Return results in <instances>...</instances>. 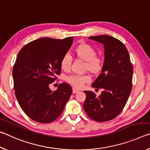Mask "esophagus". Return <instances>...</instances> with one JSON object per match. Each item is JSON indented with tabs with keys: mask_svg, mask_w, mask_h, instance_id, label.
I'll list each match as a JSON object with an SVG mask.
<instances>
[{
	"mask_svg": "<svg viewBox=\"0 0 150 150\" xmlns=\"http://www.w3.org/2000/svg\"><path fill=\"white\" fill-rule=\"evenodd\" d=\"M78 92H79V91L77 90V89H76V88H73V93L75 94V93H78Z\"/></svg>",
	"mask_w": 150,
	"mask_h": 150,
	"instance_id": "1",
	"label": "esophagus"
}]
</instances>
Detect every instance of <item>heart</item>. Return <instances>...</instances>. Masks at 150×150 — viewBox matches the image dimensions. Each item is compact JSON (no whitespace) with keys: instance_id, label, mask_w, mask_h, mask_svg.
<instances>
[{"instance_id":"heart-1","label":"heart","mask_w":150,"mask_h":150,"mask_svg":"<svg viewBox=\"0 0 150 150\" xmlns=\"http://www.w3.org/2000/svg\"><path fill=\"white\" fill-rule=\"evenodd\" d=\"M75 54L78 59L85 62V71H89L91 74L97 75L102 72L104 67V61L96 55V52L91 45L87 44H81L75 47ZM71 57L68 54H65L60 61L61 68L64 71H69L71 65ZM91 80L89 75H69L66 77L65 81L71 85L76 88L82 87L83 85Z\"/></svg>"}]
</instances>
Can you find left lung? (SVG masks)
Listing matches in <instances>:
<instances>
[{
  "label": "left lung",
  "mask_w": 150,
  "mask_h": 150,
  "mask_svg": "<svg viewBox=\"0 0 150 150\" xmlns=\"http://www.w3.org/2000/svg\"><path fill=\"white\" fill-rule=\"evenodd\" d=\"M88 39L104 45L103 69L92 84L93 87L103 91L98 96L92 91H84L87 97L83 108L93 120L109 121L121 112L128 101L132 87V64L128 50L120 40L107 35Z\"/></svg>",
  "instance_id": "8db88e82"
}]
</instances>
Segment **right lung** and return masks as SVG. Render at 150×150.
Listing matches in <instances>:
<instances>
[{"label": "right lung", "instance_id": "right-lung-1", "mask_svg": "<svg viewBox=\"0 0 150 150\" xmlns=\"http://www.w3.org/2000/svg\"><path fill=\"white\" fill-rule=\"evenodd\" d=\"M72 44L73 37L42 38L24 45L18 54L12 70L15 95L32 120L50 123L62 115L72 88L63 83L53 91L50 85L60 74V61Z\"/></svg>", "mask_w": 150, "mask_h": 150}]
</instances>
